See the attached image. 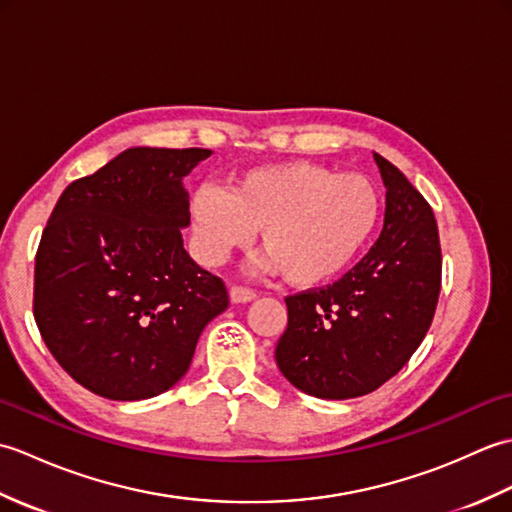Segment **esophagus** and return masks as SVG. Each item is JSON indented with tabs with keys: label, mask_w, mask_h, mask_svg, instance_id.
Segmentation results:
<instances>
[{
	"label": "esophagus",
	"mask_w": 512,
	"mask_h": 512,
	"mask_svg": "<svg viewBox=\"0 0 512 512\" xmlns=\"http://www.w3.org/2000/svg\"><path fill=\"white\" fill-rule=\"evenodd\" d=\"M255 297H257L255 290H250L246 286H231V301L233 303H248V301H253Z\"/></svg>",
	"instance_id": "esophagus-1"
}]
</instances>
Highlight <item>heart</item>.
<instances>
[{"instance_id":"obj_1","label":"heart","mask_w":512,"mask_h":512,"mask_svg":"<svg viewBox=\"0 0 512 512\" xmlns=\"http://www.w3.org/2000/svg\"><path fill=\"white\" fill-rule=\"evenodd\" d=\"M383 198L361 173L306 160L250 169L220 187H200L191 217L195 246L209 262L246 248L262 231L268 266L292 286H317L350 266L378 224Z\"/></svg>"}]
</instances>
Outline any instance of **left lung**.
Instances as JSON below:
<instances>
[{"label": "left lung", "instance_id": "8db88e82", "mask_svg": "<svg viewBox=\"0 0 512 512\" xmlns=\"http://www.w3.org/2000/svg\"><path fill=\"white\" fill-rule=\"evenodd\" d=\"M374 160L387 189L380 237L339 281L286 297L277 365L317 398H356L387 383L418 350L438 306L436 217L398 167L378 154Z\"/></svg>", "mask_w": 512, "mask_h": 512}]
</instances>
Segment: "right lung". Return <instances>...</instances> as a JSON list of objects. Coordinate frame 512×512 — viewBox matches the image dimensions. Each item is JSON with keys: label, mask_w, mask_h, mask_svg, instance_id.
<instances>
[{"label": "right lung", "mask_w": 512, "mask_h": 512, "mask_svg": "<svg viewBox=\"0 0 512 512\" xmlns=\"http://www.w3.org/2000/svg\"><path fill=\"white\" fill-rule=\"evenodd\" d=\"M211 149L134 147L74 180L43 228L32 312L57 363L110 400H145L187 374L220 277L184 250L182 178Z\"/></svg>", "instance_id": "add662e5"}]
</instances>
